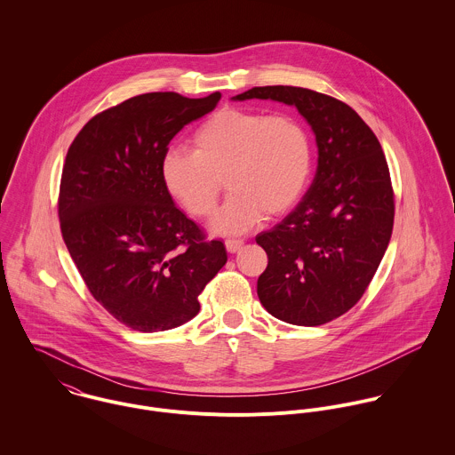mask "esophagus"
I'll list each match as a JSON object with an SVG mask.
<instances>
[{"label":"esophagus","mask_w":455,"mask_h":455,"mask_svg":"<svg viewBox=\"0 0 455 455\" xmlns=\"http://www.w3.org/2000/svg\"><path fill=\"white\" fill-rule=\"evenodd\" d=\"M243 247V242L242 240H226V249L229 254H236L240 252Z\"/></svg>","instance_id":"obj_1"}]
</instances>
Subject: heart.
<instances>
[{"mask_svg":"<svg viewBox=\"0 0 455 455\" xmlns=\"http://www.w3.org/2000/svg\"><path fill=\"white\" fill-rule=\"evenodd\" d=\"M314 168L308 131L289 116L222 108L193 136V152L170 148L161 161L166 191L193 217L213 212L222 191L229 197L212 217L210 229L238 236L264 215L287 213L305 195Z\"/></svg>","mask_w":455,"mask_h":455,"instance_id":"b5f03b06","label":"heart"}]
</instances>
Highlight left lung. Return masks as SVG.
<instances>
[{
    "label": "left lung",
    "mask_w": 455,
    "mask_h": 455,
    "mask_svg": "<svg viewBox=\"0 0 455 455\" xmlns=\"http://www.w3.org/2000/svg\"><path fill=\"white\" fill-rule=\"evenodd\" d=\"M233 100L296 107L315 134L310 189L280 224L256 236L267 254L258 296L283 323L325 324L361 299L389 245L394 195L380 141L348 105L310 89L252 87Z\"/></svg>",
    "instance_id": "left-lung-1"
}]
</instances>
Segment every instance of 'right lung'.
Instances as JSON below:
<instances>
[{"label":"right lung","mask_w":455,"mask_h":455,"mask_svg":"<svg viewBox=\"0 0 455 455\" xmlns=\"http://www.w3.org/2000/svg\"><path fill=\"white\" fill-rule=\"evenodd\" d=\"M219 100L140 94L92 117L68 148L60 191L68 252L94 299L134 331L191 321L228 260L224 243L204 240L161 179L168 143Z\"/></svg>","instance_id":"add662e5"}]
</instances>
